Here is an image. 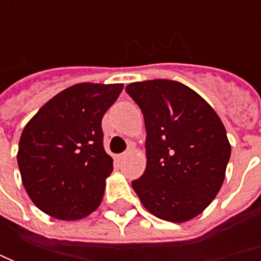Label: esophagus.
I'll use <instances>...</instances> for the list:
<instances>
[{"label":"esophagus","instance_id":"34e87169","mask_svg":"<svg viewBox=\"0 0 261 261\" xmlns=\"http://www.w3.org/2000/svg\"><path fill=\"white\" fill-rule=\"evenodd\" d=\"M129 155H130V149H127L126 152L120 154V155H119V160H120V161H123V160H125V158H127Z\"/></svg>","mask_w":261,"mask_h":261}]
</instances>
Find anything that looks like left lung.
Returning <instances> with one entry per match:
<instances>
[{
	"label": "left lung",
	"instance_id": "left-lung-1",
	"mask_svg": "<svg viewBox=\"0 0 261 261\" xmlns=\"http://www.w3.org/2000/svg\"><path fill=\"white\" fill-rule=\"evenodd\" d=\"M146 129V168L132 187L146 211L170 222L202 214L221 190L231 145L225 126L192 88L170 80L126 86Z\"/></svg>",
	"mask_w": 261,
	"mask_h": 261
}]
</instances>
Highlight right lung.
Masks as SVG:
<instances>
[{
    "label": "right lung",
    "instance_id": "add662e5",
    "mask_svg": "<svg viewBox=\"0 0 261 261\" xmlns=\"http://www.w3.org/2000/svg\"><path fill=\"white\" fill-rule=\"evenodd\" d=\"M122 90L123 84L68 87L24 126L17 163L27 195L46 215L78 221L101 203L113 171L101 119Z\"/></svg>",
    "mask_w": 261,
    "mask_h": 261
}]
</instances>
